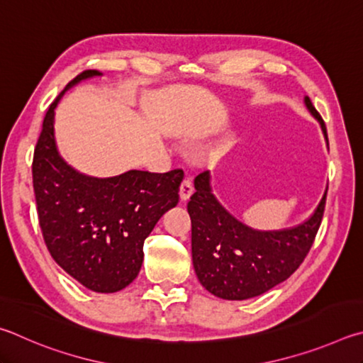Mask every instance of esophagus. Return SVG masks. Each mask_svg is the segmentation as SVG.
I'll return each instance as SVG.
<instances>
[{
    "mask_svg": "<svg viewBox=\"0 0 363 363\" xmlns=\"http://www.w3.org/2000/svg\"><path fill=\"white\" fill-rule=\"evenodd\" d=\"M193 193H194L193 182L189 180V178H185V180H183L182 185H180V199L182 201H188L189 198H191Z\"/></svg>",
    "mask_w": 363,
    "mask_h": 363,
    "instance_id": "34e87169",
    "label": "esophagus"
}]
</instances>
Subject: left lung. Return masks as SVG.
Listing matches in <instances>:
<instances>
[{
  "mask_svg": "<svg viewBox=\"0 0 363 363\" xmlns=\"http://www.w3.org/2000/svg\"><path fill=\"white\" fill-rule=\"evenodd\" d=\"M304 104L327 138L325 123L313 101L304 97ZM194 188L188 202L194 271L202 287L223 300H249L294 274L313 247L325 211L327 191L304 223L281 231H257L215 199L207 170L194 178Z\"/></svg>",
  "mask_w": 363,
  "mask_h": 363,
  "instance_id": "8db88e82",
  "label": "left lung"
}]
</instances>
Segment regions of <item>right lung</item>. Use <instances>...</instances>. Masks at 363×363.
<instances>
[{
  "mask_svg": "<svg viewBox=\"0 0 363 363\" xmlns=\"http://www.w3.org/2000/svg\"><path fill=\"white\" fill-rule=\"evenodd\" d=\"M99 74L97 69L79 73L50 104L31 172L38 220L55 263L86 289L113 294L138 276L145 239L159 218L178 204L183 170H129L94 178L63 161L54 138L55 106L67 89Z\"/></svg>",
  "mask_w": 363,
  "mask_h": 363,
  "instance_id": "right-lung-1",
  "label": "right lung"
}]
</instances>
